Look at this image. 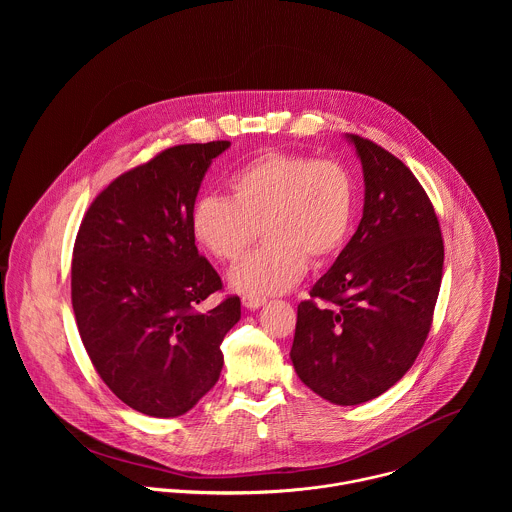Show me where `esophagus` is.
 Here are the masks:
<instances>
[{
  "label": "esophagus",
  "mask_w": 512,
  "mask_h": 512,
  "mask_svg": "<svg viewBox=\"0 0 512 512\" xmlns=\"http://www.w3.org/2000/svg\"><path fill=\"white\" fill-rule=\"evenodd\" d=\"M264 303H266V297H258V295H244L242 297V305L246 309H258Z\"/></svg>",
  "instance_id": "34e87169"
}]
</instances>
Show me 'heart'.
<instances>
[{
  "instance_id": "obj_1",
  "label": "heart",
  "mask_w": 512,
  "mask_h": 512,
  "mask_svg": "<svg viewBox=\"0 0 512 512\" xmlns=\"http://www.w3.org/2000/svg\"><path fill=\"white\" fill-rule=\"evenodd\" d=\"M228 189L232 199L203 195L195 201L191 230L213 258L234 264L262 228L266 246L230 272V286L238 292H286L301 280L307 258L327 262L349 238L355 183L337 159L266 151L244 163L228 179Z\"/></svg>"
}]
</instances>
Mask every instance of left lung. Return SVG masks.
Segmentation results:
<instances>
[{
	"instance_id": "obj_1",
	"label": "left lung",
	"mask_w": 512,
	"mask_h": 512,
	"mask_svg": "<svg viewBox=\"0 0 512 512\" xmlns=\"http://www.w3.org/2000/svg\"><path fill=\"white\" fill-rule=\"evenodd\" d=\"M365 173V211L333 268L297 305L292 357L321 398L363 404L420 355L441 286L443 238L416 175L390 151L351 136Z\"/></svg>"
}]
</instances>
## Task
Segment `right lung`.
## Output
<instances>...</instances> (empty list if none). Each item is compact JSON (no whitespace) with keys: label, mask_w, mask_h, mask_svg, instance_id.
Segmentation results:
<instances>
[{"label":"right lung","mask_w":512,"mask_h":512,"mask_svg":"<svg viewBox=\"0 0 512 512\" xmlns=\"http://www.w3.org/2000/svg\"><path fill=\"white\" fill-rule=\"evenodd\" d=\"M230 142L159 151L116 177L84 213L71 266L74 319L104 384L130 408L175 418L219 380L240 297L199 311L222 280L199 254L191 211Z\"/></svg>","instance_id":"add662e5"}]
</instances>
